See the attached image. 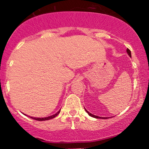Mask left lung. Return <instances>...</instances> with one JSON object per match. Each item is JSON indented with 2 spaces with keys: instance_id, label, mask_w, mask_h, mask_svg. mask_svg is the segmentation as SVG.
Listing matches in <instances>:
<instances>
[{
  "instance_id": "8db88e82",
  "label": "left lung",
  "mask_w": 149,
  "mask_h": 149,
  "mask_svg": "<svg viewBox=\"0 0 149 149\" xmlns=\"http://www.w3.org/2000/svg\"><path fill=\"white\" fill-rule=\"evenodd\" d=\"M127 54H129V56H130V57H132V55H131V51H130V49H127ZM85 109H86V108H85ZM86 112H87V113H88V114H89L90 116H91V117H94V118H97V119H107V117H98V116L94 115V114L90 113V112H88V111L86 110Z\"/></svg>"
}]
</instances>
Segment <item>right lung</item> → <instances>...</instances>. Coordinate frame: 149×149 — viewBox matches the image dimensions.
I'll use <instances>...</instances> for the list:
<instances>
[{"instance_id":"1","label":"right lung","mask_w":149,"mask_h":149,"mask_svg":"<svg viewBox=\"0 0 149 149\" xmlns=\"http://www.w3.org/2000/svg\"><path fill=\"white\" fill-rule=\"evenodd\" d=\"M60 112V110L58 111V112H57L56 114H53V115L52 116H49V117H43V118H37V117H29L30 118L33 119V120H37V121H45V120H51V119H53L54 118V117H56L57 115H58V114H59Z\"/></svg>"}]
</instances>
